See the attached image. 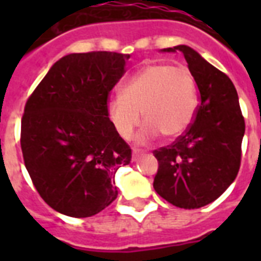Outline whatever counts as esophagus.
Wrapping results in <instances>:
<instances>
[{"mask_svg": "<svg viewBox=\"0 0 261 261\" xmlns=\"http://www.w3.org/2000/svg\"><path fill=\"white\" fill-rule=\"evenodd\" d=\"M143 153V150L142 149H138V147H134V149H133V160H137L139 157V155L142 154Z\"/></svg>", "mask_w": 261, "mask_h": 261, "instance_id": "1", "label": "esophagus"}]
</instances>
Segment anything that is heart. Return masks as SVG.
<instances>
[{"mask_svg": "<svg viewBox=\"0 0 261 261\" xmlns=\"http://www.w3.org/2000/svg\"><path fill=\"white\" fill-rule=\"evenodd\" d=\"M198 107L196 84L184 66L153 63L138 70L122 88V96L111 98L108 115L123 138H130L141 122L147 124L139 134L147 141L161 134L176 138L194 119Z\"/></svg>", "mask_w": 261, "mask_h": 261, "instance_id": "1", "label": "heart"}]
</instances>
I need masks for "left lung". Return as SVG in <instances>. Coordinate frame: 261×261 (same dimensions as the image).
Masks as SVG:
<instances>
[{"label": "left lung", "instance_id": "obj_1", "mask_svg": "<svg viewBox=\"0 0 261 261\" xmlns=\"http://www.w3.org/2000/svg\"><path fill=\"white\" fill-rule=\"evenodd\" d=\"M181 51L198 85L200 104L184 134L153 151L159 161L155 192L180 208L214 202L234 181L241 164L245 122L234 85L225 73L188 46Z\"/></svg>", "mask_w": 261, "mask_h": 261}]
</instances>
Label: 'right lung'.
Wrapping results in <instances>:
<instances>
[{
    "mask_svg": "<svg viewBox=\"0 0 261 261\" xmlns=\"http://www.w3.org/2000/svg\"><path fill=\"white\" fill-rule=\"evenodd\" d=\"M130 55L69 54L53 65L25 102L24 164L44 202L61 214L85 218L118 196L115 173L131 149L108 115L111 90Z\"/></svg>",
    "mask_w": 261,
    "mask_h": 261,
    "instance_id": "right-lung-1",
    "label": "right lung"
}]
</instances>
